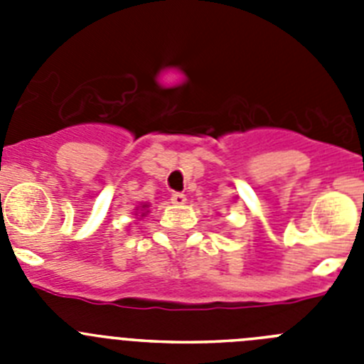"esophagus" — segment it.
<instances>
[{
  "instance_id": "obj_1",
  "label": "esophagus",
  "mask_w": 364,
  "mask_h": 364,
  "mask_svg": "<svg viewBox=\"0 0 364 364\" xmlns=\"http://www.w3.org/2000/svg\"><path fill=\"white\" fill-rule=\"evenodd\" d=\"M186 200H188V198H186L184 193H171V202L175 205H184Z\"/></svg>"
}]
</instances>
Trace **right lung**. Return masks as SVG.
Wrapping results in <instances>:
<instances>
[{"label": "right lung", "instance_id": "right-lung-1", "mask_svg": "<svg viewBox=\"0 0 364 364\" xmlns=\"http://www.w3.org/2000/svg\"><path fill=\"white\" fill-rule=\"evenodd\" d=\"M140 208H142V211H144L147 208V204H142V205H140ZM146 213H147V211H146ZM146 213H142V215H140V217H144V215H146Z\"/></svg>", "mask_w": 364, "mask_h": 364}]
</instances>
